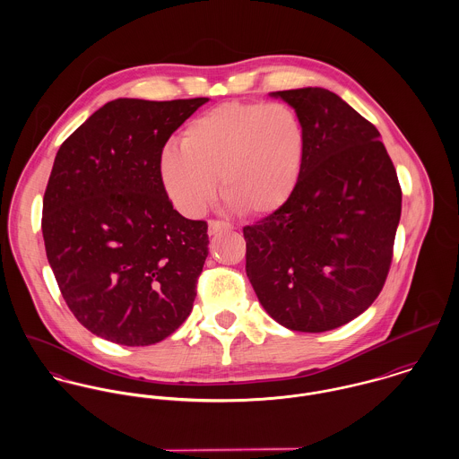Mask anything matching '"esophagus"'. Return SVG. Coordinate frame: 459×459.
<instances>
[{
  "instance_id": "obj_1",
  "label": "esophagus",
  "mask_w": 459,
  "mask_h": 459,
  "mask_svg": "<svg viewBox=\"0 0 459 459\" xmlns=\"http://www.w3.org/2000/svg\"><path fill=\"white\" fill-rule=\"evenodd\" d=\"M233 226L230 222H224V221H208V235H215L219 231H226V230H231Z\"/></svg>"
}]
</instances>
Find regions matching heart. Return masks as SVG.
I'll use <instances>...</instances> for the list:
<instances>
[{"label": "heart", "mask_w": 459, "mask_h": 459, "mask_svg": "<svg viewBox=\"0 0 459 459\" xmlns=\"http://www.w3.org/2000/svg\"><path fill=\"white\" fill-rule=\"evenodd\" d=\"M307 134L286 104L226 102L182 132V146L159 155L162 186L178 210L199 215L217 195L237 212L263 217L293 196L306 162Z\"/></svg>", "instance_id": "1"}]
</instances>
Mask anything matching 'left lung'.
I'll use <instances>...</instances> for the list:
<instances>
[{"label": "left lung", "instance_id": "1", "mask_svg": "<svg viewBox=\"0 0 459 459\" xmlns=\"http://www.w3.org/2000/svg\"><path fill=\"white\" fill-rule=\"evenodd\" d=\"M300 117L307 150L290 201L244 228L246 272L282 327L325 332L380 295L401 217V187L377 127L325 88L270 93Z\"/></svg>", "mask_w": 459, "mask_h": 459}]
</instances>
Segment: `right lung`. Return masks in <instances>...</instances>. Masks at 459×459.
<instances>
[{"label":"right lung","instance_id":"add662e5","mask_svg":"<svg viewBox=\"0 0 459 459\" xmlns=\"http://www.w3.org/2000/svg\"><path fill=\"white\" fill-rule=\"evenodd\" d=\"M208 99H117L60 146L44 195L48 260L77 322L124 346L155 344L193 311L204 221L180 215L159 155Z\"/></svg>","mask_w":459,"mask_h":459}]
</instances>
